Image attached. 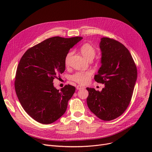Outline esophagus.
<instances>
[{
	"mask_svg": "<svg viewBox=\"0 0 152 152\" xmlns=\"http://www.w3.org/2000/svg\"><path fill=\"white\" fill-rule=\"evenodd\" d=\"M76 89H77V90L84 89H85V87H84V86H81V85H78V86H77V87H76Z\"/></svg>",
	"mask_w": 152,
	"mask_h": 152,
	"instance_id": "1",
	"label": "esophagus"
}]
</instances>
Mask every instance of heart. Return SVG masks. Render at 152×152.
Wrapping results in <instances>:
<instances>
[{"label":"heart","mask_w":152,"mask_h":152,"mask_svg":"<svg viewBox=\"0 0 152 152\" xmlns=\"http://www.w3.org/2000/svg\"><path fill=\"white\" fill-rule=\"evenodd\" d=\"M80 52L83 57L87 60H92L95 55V49L89 44H84L80 47ZM72 52H69L65 58V63L68 64ZM92 75L91 71H78L71 76L72 80L81 84H84L89 81L90 77Z\"/></svg>","instance_id":"1"}]
</instances>
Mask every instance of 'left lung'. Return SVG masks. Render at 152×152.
<instances>
[{"label": "left lung", "mask_w": 152, "mask_h": 152, "mask_svg": "<svg viewBox=\"0 0 152 152\" xmlns=\"http://www.w3.org/2000/svg\"><path fill=\"white\" fill-rule=\"evenodd\" d=\"M99 47L102 65L94 79L105 87L100 92L87 87V104L99 118L111 121L121 115L128 107L137 71L131 53L121 43L103 37Z\"/></svg>", "instance_id": "obj_1"}]
</instances>
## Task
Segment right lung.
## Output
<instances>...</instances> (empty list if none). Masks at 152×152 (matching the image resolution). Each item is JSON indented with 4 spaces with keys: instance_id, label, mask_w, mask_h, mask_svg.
Segmentation results:
<instances>
[{
    "instance_id": "right-lung-1",
    "label": "right lung",
    "mask_w": 152,
    "mask_h": 152,
    "mask_svg": "<svg viewBox=\"0 0 152 152\" xmlns=\"http://www.w3.org/2000/svg\"><path fill=\"white\" fill-rule=\"evenodd\" d=\"M81 39L50 37L30 48L21 57L15 89L23 109L36 121L51 124L65 113L76 89L68 84L59 91L53 81L57 74L65 71L66 55Z\"/></svg>"
}]
</instances>
